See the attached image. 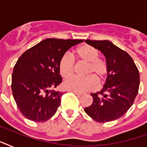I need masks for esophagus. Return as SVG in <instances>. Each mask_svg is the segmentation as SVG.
Returning <instances> with one entry per match:
<instances>
[{
  "instance_id": "esophagus-1",
  "label": "esophagus",
  "mask_w": 147,
  "mask_h": 147,
  "mask_svg": "<svg viewBox=\"0 0 147 147\" xmlns=\"http://www.w3.org/2000/svg\"><path fill=\"white\" fill-rule=\"evenodd\" d=\"M72 92H73V93H75V94H76V95H78V96H80V95H82V92H75V91H72Z\"/></svg>"
}]
</instances>
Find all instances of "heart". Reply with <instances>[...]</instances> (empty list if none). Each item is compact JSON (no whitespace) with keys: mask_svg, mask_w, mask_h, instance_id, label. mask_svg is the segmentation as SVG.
<instances>
[{"mask_svg":"<svg viewBox=\"0 0 147 147\" xmlns=\"http://www.w3.org/2000/svg\"><path fill=\"white\" fill-rule=\"evenodd\" d=\"M79 62L86 64L85 75L86 77H74L63 82V88L68 91L83 92L94 90L100 82L105 80L108 74V65L106 60L99 57V52L94 47L88 44L78 47L75 51ZM75 61L69 54H65L60 59L59 70L64 78H69L75 73Z\"/></svg>","mask_w":147,"mask_h":147,"instance_id":"b5f03b06","label":"heart"}]
</instances>
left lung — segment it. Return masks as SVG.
I'll return each mask as SVG.
<instances>
[{"label": "left lung", "mask_w": 147, "mask_h": 147, "mask_svg": "<svg viewBox=\"0 0 147 147\" xmlns=\"http://www.w3.org/2000/svg\"><path fill=\"white\" fill-rule=\"evenodd\" d=\"M85 42L104 54L108 74L103 88L91 94L93 102L84 111L99 123L117 120L134 104L139 90V70L130 55L111 41L86 40Z\"/></svg>", "instance_id": "1"}]
</instances>
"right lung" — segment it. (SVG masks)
<instances>
[{
	"label": "right lung",
	"mask_w": 147,
	"mask_h": 147,
	"mask_svg": "<svg viewBox=\"0 0 147 147\" xmlns=\"http://www.w3.org/2000/svg\"><path fill=\"white\" fill-rule=\"evenodd\" d=\"M82 40L46 39L18 59L12 74L13 96L26 118L44 122L55 114L63 93L53 90L62 82L59 63L71 47Z\"/></svg>",
	"instance_id": "1"
}]
</instances>
